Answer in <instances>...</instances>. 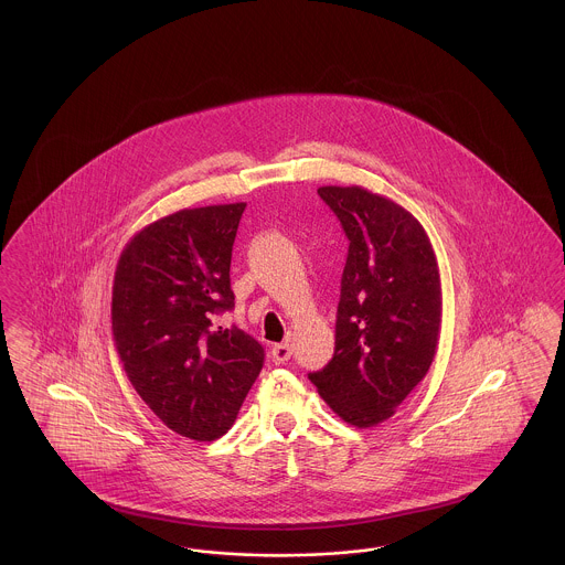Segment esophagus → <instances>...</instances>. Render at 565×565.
Wrapping results in <instances>:
<instances>
[{"mask_svg": "<svg viewBox=\"0 0 565 565\" xmlns=\"http://www.w3.org/2000/svg\"><path fill=\"white\" fill-rule=\"evenodd\" d=\"M290 355H292L290 343H279V345H273V350H270V358L275 364H286L290 360Z\"/></svg>", "mask_w": 565, "mask_h": 565, "instance_id": "34e87169", "label": "esophagus"}]
</instances>
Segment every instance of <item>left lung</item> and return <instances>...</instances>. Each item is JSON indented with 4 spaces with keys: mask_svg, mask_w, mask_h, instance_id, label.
Wrapping results in <instances>:
<instances>
[{
    "mask_svg": "<svg viewBox=\"0 0 565 565\" xmlns=\"http://www.w3.org/2000/svg\"><path fill=\"white\" fill-rule=\"evenodd\" d=\"M350 239L334 355L309 379L355 428L390 419L430 371L443 323L436 254L422 222L362 186H322Z\"/></svg>",
    "mask_w": 565,
    "mask_h": 565,
    "instance_id": "obj_1",
    "label": "left lung"
}]
</instances>
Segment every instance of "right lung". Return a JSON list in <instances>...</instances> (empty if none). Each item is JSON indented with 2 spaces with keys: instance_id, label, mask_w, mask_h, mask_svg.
<instances>
[{
  "instance_id": "1",
  "label": "right lung",
  "mask_w": 565,
  "mask_h": 565,
  "mask_svg": "<svg viewBox=\"0 0 565 565\" xmlns=\"http://www.w3.org/2000/svg\"><path fill=\"white\" fill-rule=\"evenodd\" d=\"M245 203L180 210L135 233L111 286V337L135 392L169 430L199 443L233 426L265 350L239 328L231 256Z\"/></svg>"
}]
</instances>
